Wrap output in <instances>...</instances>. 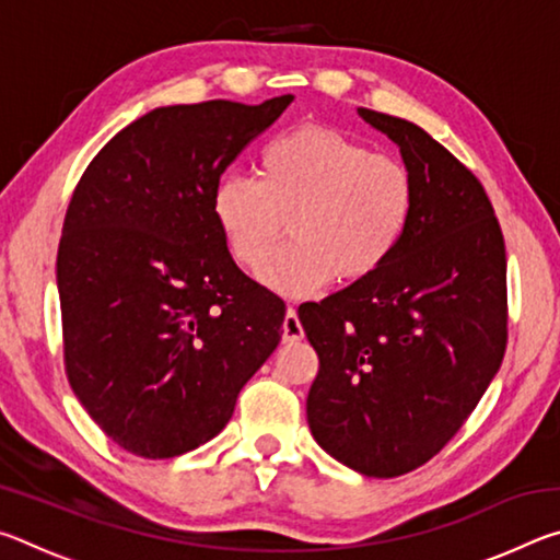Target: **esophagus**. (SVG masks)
Listing matches in <instances>:
<instances>
[{
    "label": "esophagus",
    "instance_id": "obj_1",
    "mask_svg": "<svg viewBox=\"0 0 560 560\" xmlns=\"http://www.w3.org/2000/svg\"><path fill=\"white\" fill-rule=\"evenodd\" d=\"M283 343H296V340H301L303 338V326H301V320H299V314H296V308H289L287 311V316H283Z\"/></svg>",
    "mask_w": 560,
    "mask_h": 560
}]
</instances>
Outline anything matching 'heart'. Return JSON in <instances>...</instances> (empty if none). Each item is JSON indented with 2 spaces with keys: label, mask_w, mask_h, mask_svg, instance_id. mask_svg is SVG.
I'll return each instance as SVG.
<instances>
[{
  "label": "heart",
  "mask_w": 560,
  "mask_h": 560,
  "mask_svg": "<svg viewBox=\"0 0 560 560\" xmlns=\"http://www.w3.org/2000/svg\"><path fill=\"white\" fill-rule=\"evenodd\" d=\"M257 176L217 179L212 217L244 269L259 267L290 217L292 242L262 260L259 281L291 299L311 296L336 277H373L400 249L415 217L412 170L330 126L271 138L259 150Z\"/></svg>",
  "instance_id": "heart-1"
}]
</instances>
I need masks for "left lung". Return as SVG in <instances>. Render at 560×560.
Here are the masks:
<instances>
[{
  "mask_svg": "<svg viewBox=\"0 0 560 560\" xmlns=\"http://www.w3.org/2000/svg\"><path fill=\"white\" fill-rule=\"evenodd\" d=\"M400 145L417 205L381 271L299 306L318 353L306 415L330 457L390 479L430 462L471 415L506 350V249L485 187L410 120L358 108Z\"/></svg>",
  "mask_w": 560,
  "mask_h": 560,
  "instance_id": "1",
  "label": "left lung"
}]
</instances>
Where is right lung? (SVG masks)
Segmentation results:
<instances>
[{"mask_svg": "<svg viewBox=\"0 0 560 560\" xmlns=\"http://www.w3.org/2000/svg\"><path fill=\"white\" fill-rule=\"evenodd\" d=\"M291 101L150 110L73 189L56 259L63 365L130 454L170 459L220 434L279 346L287 306L226 252L212 189Z\"/></svg>", "mask_w": 560, "mask_h": 560, "instance_id": "obj_1", "label": "right lung"}]
</instances>
